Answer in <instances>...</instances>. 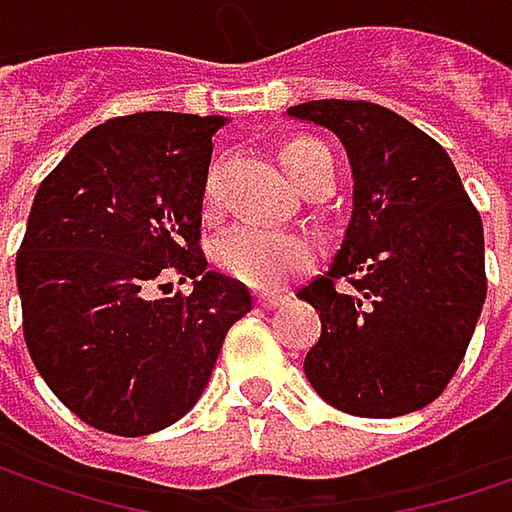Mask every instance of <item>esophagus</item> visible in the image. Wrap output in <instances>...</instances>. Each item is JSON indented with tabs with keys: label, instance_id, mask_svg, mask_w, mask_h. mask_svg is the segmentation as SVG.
<instances>
[{
	"label": "esophagus",
	"instance_id": "obj_1",
	"mask_svg": "<svg viewBox=\"0 0 512 512\" xmlns=\"http://www.w3.org/2000/svg\"><path fill=\"white\" fill-rule=\"evenodd\" d=\"M255 302H257V308H263V311H272V308L284 305V302H287V296H284V293H275V290H272V293L266 290V293H257Z\"/></svg>",
	"mask_w": 512,
	"mask_h": 512
}]
</instances>
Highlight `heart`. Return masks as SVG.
<instances>
[{
  "label": "heart",
  "mask_w": 512,
  "mask_h": 512,
  "mask_svg": "<svg viewBox=\"0 0 512 512\" xmlns=\"http://www.w3.org/2000/svg\"><path fill=\"white\" fill-rule=\"evenodd\" d=\"M332 154L317 139H290L281 148V165L296 186H302L314 171H320ZM207 204L213 198V183L204 192ZM314 260V243L305 234L263 228V225H237L225 231L216 243V263L231 278L249 287H278L290 275L308 269Z\"/></svg>",
  "instance_id": "1"
}]
</instances>
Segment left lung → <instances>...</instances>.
Listing matches in <instances>:
<instances>
[{"instance_id": "8db88e82", "label": "left lung", "mask_w": 512, "mask_h": 512, "mask_svg": "<svg viewBox=\"0 0 512 512\" xmlns=\"http://www.w3.org/2000/svg\"><path fill=\"white\" fill-rule=\"evenodd\" d=\"M290 118L332 130L353 168V216L332 266L296 296L320 311L305 376L335 409L397 418L457 373L483 299V222L445 148L364 100H311ZM347 277L354 290L334 284Z\"/></svg>"}]
</instances>
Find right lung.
Wrapping results in <instances>:
<instances>
[{"label": "right lung", "mask_w": 512, "mask_h": 512, "mask_svg": "<svg viewBox=\"0 0 512 512\" xmlns=\"http://www.w3.org/2000/svg\"><path fill=\"white\" fill-rule=\"evenodd\" d=\"M228 118L136 112L85 133L38 186L17 255L29 356L85 424L148 436L207 388L252 293L198 252L213 136ZM177 271L189 297L150 296Z\"/></svg>", "instance_id": "1"}]
</instances>
